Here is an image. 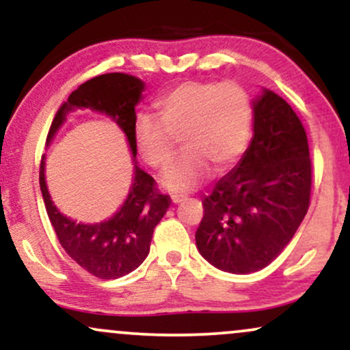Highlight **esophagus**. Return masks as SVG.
Returning a JSON list of instances; mask_svg holds the SVG:
<instances>
[{"label": "esophagus", "mask_w": 350, "mask_h": 350, "mask_svg": "<svg viewBox=\"0 0 350 350\" xmlns=\"http://www.w3.org/2000/svg\"><path fill=\"white\" fill-rule=\"evenodd\" d=\"M187 199V196H184V194H174V196H171V200L174 204H179V202H184V200Z\"/></svg>", "instance_id": "obj_1"}]
</instances>
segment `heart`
<instances>
[{"label":"heart","instance_id":"1","mask_svg":"<svg viewBox=\"0 0 350 350\" xmlns=\"http://www.w3.org/2000/svg\"><path fill=\"white\" fill-rule=\"evenodd\" d=\"M159 122L139 116L133 126V143L139 158L163 170L180 138L184 152L164 171L167 191L189 192L215 171L235 166L247 150L253 123L252 97L237 82L189 80L156 102Z\"/></svg>","mask_w":350,"mask_h":350}]
</instances>
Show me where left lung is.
<instances>
[{"mask_svg":"<svg viewBox=\"0 0 350 350\" xmlns=\"http://www.w3.org/2000/svg\"><path fill=\"white\" fill-rule=\"evenodd\" d=\"M311 159L298 115L275 92L253 100V136L239 164L204 199L196 232L208 263L234 275L268 267L309 207Z\"/></svg>","mask_w":350,"mask_h":350,"instance_id":"1","label":"left lung"}]
</instances>
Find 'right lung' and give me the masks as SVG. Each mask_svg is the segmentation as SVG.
<instances>
[{
	"instance_id": "add662e5",
	"label": "right lung",
	"mask_w": 350,
	"mask_h": 350,
	"mask_svg": "<svg viewBox=\"0 0 350 350\" xmlns=\"http://www.w3.org/2000/svg\"><path fill=\"white\" fill-rule=\"evenodd\" d=\"M144 82L122 72L103 74L82 83L59 108L51 124L47 144L52 142L70 111L90 108L107 115L126 136L131 156L136 158L133 143L135 108L142 102ZM39 184L47 215L60 245L83 270L102 280L128 275L144 262L150 253L154 227L171 206L170 196L159 194L154 179L135 163L133 180L122 207L110 219L98 224H82L64 215L55 207L46 184V156H42Z\"/></svg>"
}]
</instances>
